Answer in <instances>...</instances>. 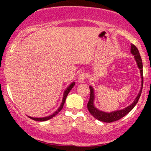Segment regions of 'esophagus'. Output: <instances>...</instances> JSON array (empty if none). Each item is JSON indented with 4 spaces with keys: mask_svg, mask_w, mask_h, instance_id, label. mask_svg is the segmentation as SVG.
Wrapping results in <instances>:
<instances>
[{
    "mask_svg": "<svg viewBox=\"0 0 151 151\" xmlns=\"http://www.w3.org/2000/svg\"><path fill=\"white\" fill-rule=\"evenodd\" d=\"M86 79V74L85 73H80L78 76V80L80 83H84L85 80Z\"/></svg>",
    "mask_w": 151,
    "mask_h": 151,
    "instance_id": "34e87169",
    "label": "esophagus"
}]
</instances>
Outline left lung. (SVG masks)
Returning <instances> with one entry per match:
<instances>
[{"instance_id":"left-lung-1","label":"left lung","mask_w":151,"mask_h":151,"mask_svg":"<svg viewBox=\"0 0 151 151\" xmlns=\"http://www.w3.org/2000/svg\"><path fill=\"white\" fill-rule=\"evenodd\" d=\"M131 52L134 55V58L136 60L137 63V66L139 67V68L140 69V74L142 77V88L140 91H139V94L137 95V98L135 99V100L134 101V102L132 104L129 105V106H127L125 109H121V110H118L115 111V112H112L109 113V112H104L102 111H100L99 109H97L95 106H93V99H94V94H93V89L92 88V87L90 86V91H91V94H90V99L89 101H88V109L90 112V113L96 118V119L99 120V121H101L102 122L105 123H111L114 122V121H116L120 120L121 118H122L123 117H124L125 115H127L132 109L135 106V105L137 104V103L139 101V99L141 96L142 90V86H143V72H142V58L141 56L139 55V50L137 48V47L135 45H132L131 47Z\"/></svg>"}]
</instances>
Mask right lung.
<instances>
[{"label": "right lung", "instance_id": "add662e5", "mask_svg": "<svg viewBox=\"0 0 151 151\" xmlns=\"http://www.w3.org/2000/svg\"><path fill=\"white\" fill-rule=\"evenodd\" d=\"M74 83H72L71 85H69V86L68 87V88H67L66 91H65L64 95H63V101H62L61 104H60V107H59L57 111H55V112H54L52 115H50V116H48V117H45V118H31V117H30V118H31V119L34 120V121H47V120H49V119H51V118H52L53 117L55 116V115H57V114L58 113V112H60V111L62 109H63V105H64V103H65V101H66V99L67 96H68V93H69V91H71V88L74 87Z\"/></svg>", "mask_w": 151, "mask_h": 151}]
</instances>
